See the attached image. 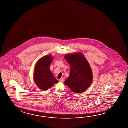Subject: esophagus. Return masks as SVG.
I'll return each instance as SVG.
<instances>
[{
	"label": "esophagus",
	"instance_id": "1",
	"mask_svg": "<svg viewBox=\"0 0 128 128\" xmlns=\"http://www.w3.org/2000/svg\"><path fill=\"white\" fill-rule=\"evenodd\" d=\"M60 81L61 82H63V81H64V78H61L60 79Z\"/></svg>",
	"mask_w": 128,
	"mask_h": 128
}]
</instances>
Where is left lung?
<instances>
[{
  "mask_svg": "<svg viewBox=\"0 0 128 128\" xmlns=\"http://www.w3.org/2000/svg\"><path fill=\"white\" fill-rule=\"evenodd\" d=\"M70 66V74L64 84L76 93L87 90L92 81V73L90 63L81 52H76L64 56Z\"/></svg>",
  "mask_w": 128,
  "mask_h": 128,
  "instance_id": "8db88e82",
  "label": "left lung"
}]
</instances>
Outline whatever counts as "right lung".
I'll use <instances>...</instances> for the list:
<instances>
[{
    "mask_svg": "<svg viewBox=\"0 0 128 128\" xmlns=\"http://www.w3.org/2000/svg\"><path fill=\"white\" fill-rule=\"evenodd\" d=\"M54 57L47 55L38 59L34 68V83L40 89L43 91L48 90L58 81L55 78L50 68Z\"/></svg>",
    "mask_w": 128,
    "mask_h": 128,
    "instance_id": "right-lung-1",
    "label": "right lung"
}]
</instances>
